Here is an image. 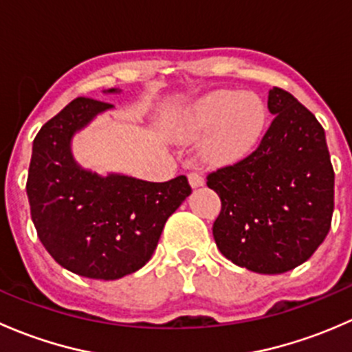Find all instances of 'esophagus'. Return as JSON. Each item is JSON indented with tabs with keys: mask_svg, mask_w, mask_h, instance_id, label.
Returning a JSON list of instances; mask_svg holds the SVG:
<instances>
[{
	"mask_svg": "<svg viewBox=\"0 0 352 352\" xmlns=\"http://www.w3.org/2000/svg\"><path fill=\"white\" fill-rule=\"evenodd\" d=\"M189 182L192 187H201V186H204V177H202L199 172H190Z\"/></svg>",
	"mask_w": 352,
	"mask_h": 352,
	"instance_id": "esophagus-1",
	"label": "esophagus"
}]
</instances>
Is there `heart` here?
Returning a JSON list of instances; mask_svg holds the SVG:
<instances>
[{
    "instance_id": "obj_1",
    "label": "heart",
    "mask_w": 352,
    "mask_h": 352,
    "mask_svg": "<svg viewBox=\"0 0 352 352\" xmlns=\"http://www.w3.org/2000/svg\"><path fill=\"white\" fill-rule=\"evenodd\" d=\"M265 116V105L257 95L219 90L184 110L175 120V133L184 140L209 133L202 146L206 158L212 163H232L255 146Z\"/></svg>"
}]
</instances>
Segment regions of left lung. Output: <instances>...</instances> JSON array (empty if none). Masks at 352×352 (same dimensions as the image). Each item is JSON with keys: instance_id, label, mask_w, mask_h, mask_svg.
I'll use <instances>...</instances> for the list:
<instances>
[{"instance_id": "8db88e82", "label": "left lung", "mask_w": 352, "mask_h": 352, "mask_svg": "<svg viewBox=\"0 0 352 352\" xmlns=\"http://www.w3.org/2000/svg\"><path fill=\"white\" fill-rule=\"evenodd\" d=\"M274 116L261 144L208 175L221 199L212 236L228 261L258 274H283L320 247L333 212V168L325 131L291 94L269 90Z\"/></svg>"}]
</instances>
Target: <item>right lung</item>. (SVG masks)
I'll return each instance as SVG.
<instances>
[{"label": "right lung", "instance_id": "add662e5", "mask_svg": "<svg viewBox=\"0 0 352 352\" xmlns=\"http://www.w3.org/2000/svg\"><path fill=\"white\" fill-rule=\"evenodd\" d=\"M112 107L87 97L69 102L35 136L27 179L32 221L45 250L67 271L104 281L143 267L166 219L192 192L186 175L168 182L102 177L74 162V134Z\"/></svg>", "mask_w": 352, "mask_h": 352}]
</instances>
